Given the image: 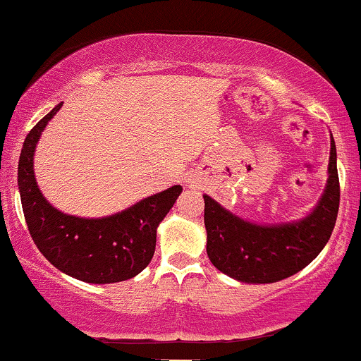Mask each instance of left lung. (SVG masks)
I'll return each mask as SVG.
<instances>
[{"label": "left lung", "mask_w": 361, "mask_h": 361, "mask_svg": "<svg viewBox=\"0 0 361 361\" xmlns=\"http://www.w3.org/2000/svg\"><path fill=\"white\" fill-rule=\"evenodd\" d=\"M204 200L207 255L219 271L243 283H275L295 275L324 250L336 224L339 180L333 134L324 192L305 217L258 224L224 209L209 195Z\"/></svg>", "instance_id": "left-lung-1"}]
</instances>
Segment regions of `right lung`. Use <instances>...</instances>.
I'll list each match as a JSON object with an SVG mask.
<instances>
[{"mask_svg": "<svg viewBox=\"0 0 361 361\" xmlns=\"http://www.w3.org/2000/svg\"><path fill=\"white\" fill-rule=\"evenodd\" d=\"M61 106H54L28 132L18 161L20 198L32 239L49 263L76 280L103 285L134 279L151 263L157 226L183 188L175 185L106 217H78L57 210L37 185L34 154L44 128Z\"/></svg>", "mask_w": 361, "mask_h": 361, "instance_id": "obj_1", "label": "right lung"}]
</instances>
